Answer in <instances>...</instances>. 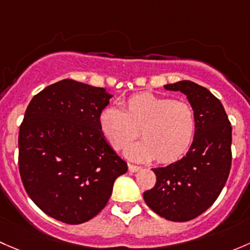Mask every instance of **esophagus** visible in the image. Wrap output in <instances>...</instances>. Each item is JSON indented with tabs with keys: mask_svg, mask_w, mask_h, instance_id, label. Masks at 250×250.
Listing matches in <instances>:
<instances>
[{
	"mask_svg": "<svg viewBox=\"0 0 250 250\" xmlns=\"http://www.w3.org/2000/svg\"><path fill=\"white\" fill-rule=\"evenodd\" d=\"M141 169L140 166H136V165L128 164V171L130 172H138Z\"/></svg>",
	"mask_w": 250,
	"mask_h": 250,
	"instance_id": "obj_1",
	"label": "esophagus"
}]
</instances>
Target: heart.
I'll list each match as a JSON object with an SVG mask.
<instances>
[{"mask_svg":"<svg viewBox=\"0 0 250 250\" xmlns=\"http://www.w3.org/2000/svg\"><path fill=\"white\" fill-rule=\"evenodd\" d=\"M122 108L106 107L99 117L100 130L115 150L126 148L140 130L143 140L126 150L131 160L156 158L167 164L187 153L196 131L195 112L187 102L143 92L131 96Z\"/></svg>","mask_w":250,"mask_h":250,"instance_id":"b5f03b06","label":"heart"}]
</instances>
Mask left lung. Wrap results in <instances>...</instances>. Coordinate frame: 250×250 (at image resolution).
<instances>
[{
    "label": "left lung",
    "mask_w": 250,
    "mask_h": 250,
    "mask_svg": "<svg viewBox=\"0 0 250 250\" xmlns=\"http://www.w3.org/2000/svg\"><path fill=\"white\" fill-rule=\"evenodd\" d=\"M187 96L196 117V131L187 155L166 167L153 168L155 187L144 201L160 217L188 221L218 199L231 168L232 127L223 104L208 89L190 81L164 85Z\"/></svg>",
    "instance_id": "8db88e82"
}]
</instances>
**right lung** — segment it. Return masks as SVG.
<instances>
[{"instance_id":"right-lung-1","label":"right lung","mask_w":250,"mask_h":250,"mask_svg":"<svg viewBox=\"0 0 250 250\" xmlns=\"http://www.w3.org/2000/svg\"><path fill=\"white\" fill-rule=\"evenodd\" d=\"M113 95L63 79L31 100L19 130V171L30 199L62 223L99 214L127 164L107 142L100 113Z\"/></svg>"}]
</instances>
